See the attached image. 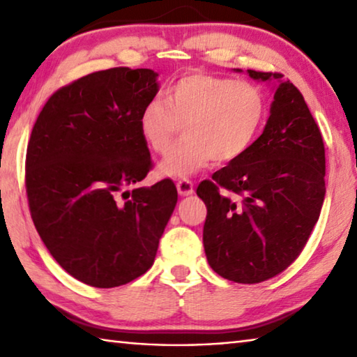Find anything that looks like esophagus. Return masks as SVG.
Segmentation results:
<instances>
[{
  "label": "esophagus",
  "instance_id": "esophagus-1",
  "mask_svg": "<svg viewBox=\"0 0 357 357\" xmlns=\"http://www.w3.org/2000/svg\"><path fill=\"white\" fill-rule=\"evenodd\" d=\"M176 187H178V193L181 197H187L193 193V183L189 179H179L176 183Z\"/></svg>",
  "mask_w": 357,
  "mask_h": 357
}]
</instances>
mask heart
Listing matches in <instances>:
<instances>
[{
    "label": "heart",
    "mask_w": 357,
    "mask_h": 357,
    "mask_svg": "<svg viewBox=\"0 0 357 357\" xmlns=\"http://www.w3.org/2000/svg\"><path fill=\"white\" fill-rule=\"evenodd\" d=\"M165 100L154 99L138 118L143 140L159 155L170 153L185 128L187 140L162 162L160 173L187 178L211 160L228 164L252 148L266 116L255 83L193 72L173 82Z\"/></svg>",
    "instance_id": "1"
}]
</instances>
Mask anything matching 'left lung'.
I'll use <instances>...</instances> for the list:
<instances>
[{"mask_svg": "<svg viewBox=\"0 0 357 357\" xmlns=\"http://www.w3.org/2000/svg\"><path fill=\"white\" fill-rule=\"evenodd\" d=\"M255 80H279L263 134L238 160L198 185L206 204L203 245L211 268L236 283H259L301 255L324 202L326 157L304 96L279 72L249 69Z\"/></svg>", "mask_w": 357, "mask_h": 357, "instance_id": "left-lung-1", "label": "left lung"}]
</instances>
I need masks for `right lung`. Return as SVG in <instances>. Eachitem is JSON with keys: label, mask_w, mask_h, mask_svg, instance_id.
Masks as SVG:
<instances>
[{"label": "right lung", "mask_w": 357, "mask_h": 357, "mask_svg": "<svg viewBox=\"0 0 357 357\" xmlns=\"http://www.w3.org/2000/svg\"><path fill=\"white\" fill-rule=\"evenodd\" d=\"M151 69L112 68L50 96L29 137L25 187L34 227L58 264L96 288L153 266L178 202L172 179L124 190L153 168L138 118L159 91Z\"/></svg>", "instance_id": "obj_1"}]
</instances>
